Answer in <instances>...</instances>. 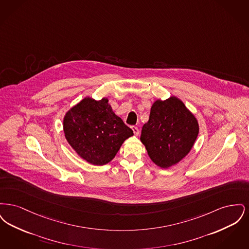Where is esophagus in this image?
<instances>
[{"label": "esophagus", "mask_w": 249, "mask_h": 249, "mask_svg": "<svg viewBox=\"0 0 249 249\" xmlns=\"http://www.w3.org/2000/svg\"><path fill=\"white\" fill-rule=\"evenodd\" d=\"M131 129L133 130V133H134L135 135H138V134H139L140 131H139V129H138L137 127H134V126H133V127H131Z\"/></svg>", "instance_id": "34e87169"}]
</instances>
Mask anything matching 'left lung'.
<instances>
[{
  "instance_id": "left-lung-1",
  "label": "left lung",
  "mask_w": 249,
  "mask_h": 249,
  "mask_svg": "<svg viewBox=\"0 0 249 249\" xmlns=\"http://www.w3.org/2000/svg\"><path fill=\"white\" fill-rule=\"evenodd\" d=\"M198 133L197 119L180 99L172 96L154 102L140 140L155 164L167 169L190 153Z\"/></svg>"
}]
</instances>
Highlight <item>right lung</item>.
Returning <instances> with one entry per match:
<instances>
[{"instance_id":"right-lung-1","label":"right lung","mask_w":249,"mask_h":249,"mask_svg":"<svg viewBox=\"0 0 249 249\" xmlns=\"http://www.w3.org/2000/svg\"><path fill=\"white\" fill-rule=\"evenodd\" d=\"M63 130L72 149L93 165L110 162L124 141L133 135L113 112L107 98H84L65 114Z\"/></svg>"}]
</instances>
